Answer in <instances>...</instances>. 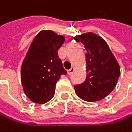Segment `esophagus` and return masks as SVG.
I'll return each instance as SVG.
<instances>
[{"instance_id":"1","label":"esophagus","mask_w":132,"mask_h":132,"mask_svg":"<svg viewBox=\"0 0 132 132\" xmlns=\"http://www.w3.org/2000/svg\"><path fill=\"white\" fill-rule=\"evenodd\" d=\"M74 71H75V69H74V68H71L70 69L68 70V74H69V75H72V74L74 72Z\"/></svg>"}]
</instances>
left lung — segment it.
Instances as JSON below:
<instances>
[{
  "instance_id": "8db88e82",
  "label": "left lung",
  "mask_w": 132,
  "mask_h": 132,
  "mask_svg": "<svg viewBox=\"0 0 132 132\" xmlns=\"http://www.w3.org/2000/svg\"><path fill=\"white\" fill-rule=\"evenodd\" d=\"M86 50V79L74 86L77 95L87 102H95L106 97L116 86L119 65L108 44L99 36L86 33L74 37Z\"/></svg>"
}]
</instances>
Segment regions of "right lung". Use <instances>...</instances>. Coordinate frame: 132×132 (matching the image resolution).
<instances>
[{"mask_svg":"<svg viewBox=\"0 0 132 132\" xmlns=\"http://www.w3.org/2000/svg\"><path fill=\"white\" fill-rule=\"evenodd\" d=\"M65 37L52 30H42L33 40L21 67V82L26 95L43 104L54 95L56 84L66 75L58 50Z\"/></svg>","mask_w":132,"mask_h":132,"instance_id":"obj_1","label":"right lung"}]
</instances>
